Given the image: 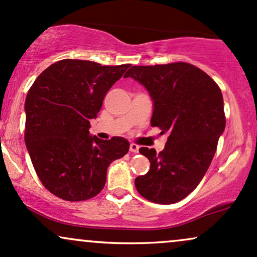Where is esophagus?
Returning <instances> with one entry per match:
<instances>
[{
	"instance_id": "obj_1",
	"label": "esophagus",
	"mask_w": 257,
	"mask_h": 257,
	"mask_svg": "<svg viewBox=\"0 0 257 257\" xmlns=\"http://www.w3.org/2000/svg\"><path fill=\"white\" fill-rule=\"evenodd\" d=\"M138 151H140V147H138L137 144H135V143L130 144V152H132V153H138Z\"/></svg>"
}]
</instances>
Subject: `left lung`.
I'll list each match as a JSON object with an SVG mask.
<instances>
[{
	"label": "left lung",
	"instance_id": "1",
	"mask_svg": "<svg viewBox=\"0 0 257 257\" xmlns=\"http://www.w3.org/2000/svg\"><path fill=\"white\" fill-rule=\"evenodd\" d=\"M149 92L153 100L152 126L167 135L159 154L142 147L151 161L135 186L153 203L174 204L197 188L206 174L218 138L224 131L223 97L214 80L188 63L132 66L125 74Z\"/></svg>",
	"mask_w": 257,
	"mask_h": 257
}]
</instances>
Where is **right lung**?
<instances>
[{
  "mask_svg": "<svg viewBox=\"0 0 257 257\" xmlns=\"http://www.w3.org/2000/svg\"><path fill=\"white\" fill-rule=\"evenodd\" d=\"M130 64L100 65L63 59L48 66L25 99V144L46 189L63 200L81 201L103 189L110 163L128 152L122 137L90 135L106 92Z\"/></svg>",
  "mask_w": 257,
  "mask_h": 257,
  "instance_id": "add662e5",
  "label": "right lung"
}]
</instances>
